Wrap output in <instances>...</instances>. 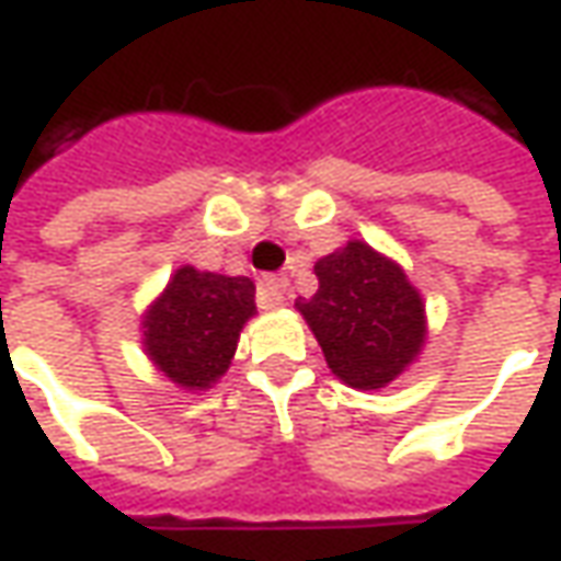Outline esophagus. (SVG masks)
<instances>
[{"instance_id": "34e87169", "label": "esophagus", "mask_w": 561, "mask_h": 561, "mask_svg": "<svg viewBox=\"0 0 561 561\" xmlns=\"http://www.w3.org/2000/svg\"><path fill=\"white\" fill-rule=\"evenodd\" d=\"M261 295L270 307H279L285 304V297H288V279L285 276H264L261 279Z\"/></svg>"}]
</instances>
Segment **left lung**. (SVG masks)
I'll use <instances>...</instances> for the list:
<instances>
[{"label":"left lung","mask_w":561,"mask_h":561,"mask_svg":"<svg viewBox=\"0 0 561 561\" xmlns=\"http://www.w3.org/2000/svg\"><path fill=\"white\" fill-rule=\"evenodd\" d=\"M319 291L297 300L334 375L380 390L417 359L426 341L424 300L405 270L359 239L316 264Z\"/></svg>","instance_id":"1"}]
</instances>
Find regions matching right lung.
Instances as JSON below:
<instances>
[{
	"label": "right lung",
	"mask_w": 561,
	"mask_h": 561,
	"mask_svg": "<svg viewBox=\"0 0 561 561\" xmlns=\"http://www.w3.org/2000/svg\"><path fill=\"white\" fill-rule=\"evenodd\" d=\"M254 316V282L181 266L144 312L152 365L184 390H208L230 368L239 331Z\"/></svg>",
	"instance_id": "obj_1"
}]
</instances>
